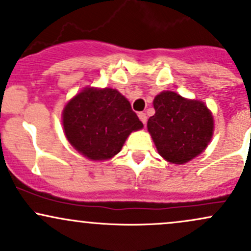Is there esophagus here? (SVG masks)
Here are the masks:
<instances>
[{
	"instance_id": "obj_1",
	"label": "esophagus",
	"mask_w": 251,
	"mask_h": 251,
	"mask_svg": "<svg viewBox=\"0 0 251 251\" xmlns=\"http://www.w3.org/2000/svg\"><path fill=\"white\" fill-rule=\"evenodd\" d=\"M138 117H139L140 122H142V123L144 124V125H145L146 122H148V117H146V114L143 113V112H140V113L138 114Z\"/></svg>"
}]
</instances>
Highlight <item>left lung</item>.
<instances>
[{"instance_id": "1", "label": "left lung", "mask_w": 251, "mask_h": 251, "mask_svg": "<svg viewBox=\"0 0 251 251\" xmlns=\"http://www.w3.org/2000/svg\"><path fill=\"white\" fill-rule=\"evenodd\" d=\"M153 107L148 129L164 159L188 163L206 149L214 133V117L203 101L164 91L154 98Z\"/></svg>"}]
</instances>
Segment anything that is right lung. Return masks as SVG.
Returning a JSON list of instances; mask_svg holds the SVG:
<instances>
[{"label": "right lung", "instance_id": "add662e5", "mask_svg": "<svg viewBox=\"0 0 251 251\" xmlns=\"http://www.w3.org/2000/svg\"><path fill=\"white\" fill-rule=\"evenodd\" d=\"M62 125L71 145L91 160L114 157L128 135L144 127L122 93L94 87L82 89L67 102Z\"/></svg>", "mask_w": 251, "mask_h": 251}]
</instances>
